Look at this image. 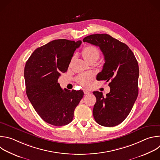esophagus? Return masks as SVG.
<instances>
[{
  "instance_id": "esophagus-1",
  "label": "esophagus",
  "mask_w": 160,
  "mask_h": 160,
  "mask_svg": "<svg viewBox=\"0 0 160 160\" xmlns=\"http://www.w3.org/2000/svg\"><path fill=\"white\" fill-rule=\"evenodd\" d=\"M83 92H84V94H89L90 93V92H88V90H83Z\"/></svg>"
}]
</instances>
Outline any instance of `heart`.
<instances>
[{
	"label": "heart",
	"mask_w": 160,
	"mask_h": 160,
	"mask_svg": "<svg viewBox=\"0 0 160 160\" xmlns=\"http://www.w3.org/2000/svg\"><path fill=\"white\" fill-rule=\"evenodd\" d=\"M82 55L85 60L90 64L91 63H95L98 60L100 53L99 49L96 46L88 45L83 48ZM72 60H71L70 63H72ZM93 78L94 75L92 73H83L79 75L76 78V81L78 84L83 87H88Z\"/></svg>",
	"instance_id": "1"
}]
</instances>
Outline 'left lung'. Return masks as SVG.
Segmentation results:
<instances>
[{"instance_id": "left-lung-1", "label": "left lung", "mask_w": 160, "mask_h": 160, "mask_svg": "<svg viewBox=\"0 0 160 160\" xmlns=\"http://www.w3.org/2000/svg\"><path fill=\"white\" fill-rule=\"evenodd\" d=\"M83 41L98 46L102 51L105 63L97 80L109 82L111 88L106 97L102 92H93L97 100L93 118L101 126H116L128 117L138 97V62L126 44L109 34H92L84 38Z\"/></svg>"}]
</instances>
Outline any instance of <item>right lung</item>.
<instances>
[{
    "label": "right lung",
    "mask_w": 160,
    "mask_h": 160,
    "mask_svg": "<svg viewBox=\"0 0 160 160\" xmlns=\"http://www.w3.org/2000/svg\"><path fill=\"white\" fill-rule=\"evenodd\" d=\"M82 41L56 39L32 53L24 68L26 94L40 118L48 124L62 126L71 122L83 90H63L58 83Z\"/></svg>",
    "instance_id": "right-lung-1"
}]
</instances>
